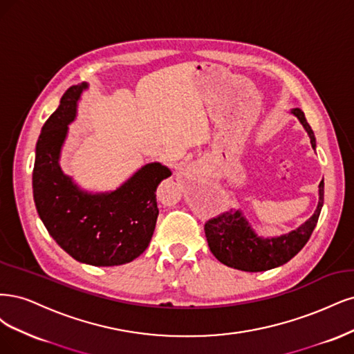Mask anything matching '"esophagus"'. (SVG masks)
<instances>
[{
    "label": "esophagus",
    "mask_w": 354,
    "mask_h": 354,
    "mask_svg": "<svg viewBox=\"0 0 354 354\" xmlns=\"http://www.w3.org/2000/svg\"><path fill=\"white\" fill-rule=\"evenodd\" d=\"M201 169H203V163L201 162H194L189 166H187L185 172H188V174H198Z\"/></svg>",
    "instance_id": "obj_1"
}]
</instances>
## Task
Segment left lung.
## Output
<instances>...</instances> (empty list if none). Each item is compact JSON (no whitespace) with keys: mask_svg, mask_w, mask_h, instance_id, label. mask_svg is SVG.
<instances>
[{"mask_svg":"<svg viewBox=\"0 0 354 354\" xmlns=\"http://www.w3.org/2000/svg\"><path fill=\"white\" fill-rule=\"evenodd\" d=\"M316 148L315 133L300 109H292ZM324 206V179L319 184V203L310 219L297 230L273 238L259 236L241 210L225 212L204 225L210 252L221 263L244 272H263L290 261L309 241Z\"/></svg>","mask_w":354,"mask_h":354,"instance_id":"8db88e82","label":"left lung"}]
</instances>
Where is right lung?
Here are the masks:
<instances>
[{"label":"right lung","instance_id":"obj_1","mask_svg":"<svg viewBox=\"0 0 354 354\" xmlns=\"http://www.w3.org/2000/svg\"><path fill=\"white\" fill-rule=\"evenodd\" d=\"M86 82L66 91L37 142L32 187L42 223L67 254L93 266L129 263L145 252L158 216L156 189L172 175L160 163L142 166L110 192L79 188L60 167L62 147Z\"/></svg>","mask_w":354,"mask_h":354}]
</instances>
